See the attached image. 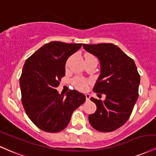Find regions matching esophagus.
<instances>
[{"label": "esophagus", "mask_w": 156, "mask_h": 156, "mask_svg": "<svg viewBox=\"0 0 156 156\" xmlns=\"http://www.w3.org/2000/svg\"><path fill=\"white\" fill-rule=\"evenodd\" d=\"M85 96H86V100L89 101V99H90V95L89 94H86Z\"/></svg>", "instance_id": "obj_1"}]
</instances>
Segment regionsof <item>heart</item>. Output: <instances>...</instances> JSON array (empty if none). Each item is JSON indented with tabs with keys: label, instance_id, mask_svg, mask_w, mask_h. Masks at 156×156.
Listing matches in <instances>:
<instances>
[{
	"label": "heart",
	"instance_id": "obj_1",
	"mask_svg": "<svg viewBox=\"0 0 156 156\" xmlns=\"http://www.w3.org/2000/svg\"><path fill=\"white\" fill-rule=\"evenodd\" d=\"M94 57V56L91 55V54H86V58H89ZM70 59H68V60L66 62V66L67 67L69 65V62H70ZM73 85H74L75 88H76L78 90H80V91H85V90L87 89L88 85H89V81L88 80L85 79V78H80V77H77V78H75L73 79Z\"/></svg>",
	"mask_w": 156,
	"mask_h": 156
}]
</instances>
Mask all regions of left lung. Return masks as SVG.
I'll list each match as a JSON object with an SVG mask.
<instances>
[{"label": "left lung", "mask_w": 156, "mask_h": 156, "mask_svg": "<svg viewBox=\"0 0 156 156\" xmlns=\"http://www.w3.org/2000/svg\"><path fill=\"white\" fill-rule=\"evenodd\" d=\"M83 46L100 62L101 73L93 91L98 94L97 96L106 95L104 101L90 98L96 104L97 110L89 115V123L99 132H113L124 124L132 114L139 96L140 76L134 60L116 45Z\"/></svg>", "instance_id": "obj_1"}]
</instances>
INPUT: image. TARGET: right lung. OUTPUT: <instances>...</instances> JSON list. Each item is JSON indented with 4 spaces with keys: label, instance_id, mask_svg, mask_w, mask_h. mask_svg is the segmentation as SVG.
<instances>
[{
    "label": "right lung",
    "instance_id": "obj_1",
    "mask_svg": "<svg viewBox=\"0 0 156 156\" xmlns=\"http://www.w3.org/2000/svg\"><path fill=\"white\" fill-rule=\"evenodd\" d=\"M81 46L51 41L24 62L20 79L22 105L29 119L42 131H62L73 111L86 101L85 95L76 90H70L65 96L56 89L65 76L67 59Z\"/></svg>",
    "mask_w": 156,
    "mask_h": 156
}]
</instances>
